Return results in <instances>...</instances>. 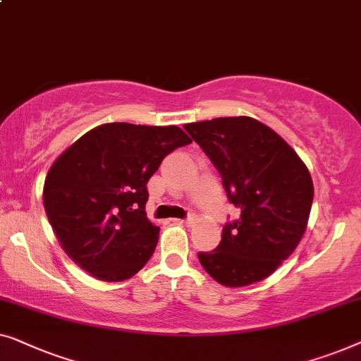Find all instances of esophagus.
<instances>
[{"instance_id":"1","label":"esophagus","mask_w":361,"mask_h":361,"mask_svg":"<svg viewBox=\"0 0 361 361\" xmlns=\"http://www.w3.org/2000/svg\"><path fill=\"white\" fill-rule=\"evenodd\" d=\"M196 217L195 216H190L188 219H175V222H178V224H185V226H192L195 224Z\"/></svg>"}]
</instances>
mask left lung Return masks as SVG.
Returning a JSON list of instances; mask_svg holds the SVG:
<instances>
[{
	"instance_id": "obj_1",
	"label": "left lung",
	"mask_w": 361,
	"mask_h": 361,
	"mask_svg": "<svg viewBox=\"0 0 361 361\" xmlns=\"http://www.w3.org/2000/svg\"><path fill=\"white\" fill-rule=\"evenodd\" d=\"M221 173L240 217L216 250L197 253L211 278L229 288L265 280L296 250L311 214L314 186L291 145L248 116L185 124Z\"/></svg>"
}]
</instances>
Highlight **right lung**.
<instances>
[{"label": "right lung", "mask_w": 361, "mask_h": 361, "mask_svg": "<svg viewBox=\"0 0 361 361\" xmlns=\"http://www.w3.org/2000/svg\"><path fill=\"white\" fill-rule=\"evenodd\" d=\"M191 139L178 126L108 123L65 149L44 183V207L60 247L101 281L145 267L160 229L147 219V181Z\"/></svg>", "instance_id": "add662e5"}]
</instances>
